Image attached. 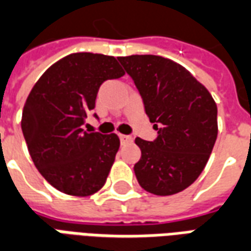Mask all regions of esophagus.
<instances>
[{"label":"esophagus","mask_w":251,"mask_h":251,"mask_svg":"<svg viewBox=\"0 0 251 251\" xmlns=\"http://www.w3.org/2000/svg\"><path fill=\"white\" fill-rule=\"evenodd\" d=\"M120 138H121V142H122V144H130V142L133 141V137L125 136V134H121Z\"/></svg>","instance_id":"1"}]
</instances>
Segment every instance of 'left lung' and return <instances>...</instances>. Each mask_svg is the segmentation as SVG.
<instances>
[{
  "instance_id": "8db88e82",
  "label": "left lung",
  "mask_w": 251,
  "mask_h": 251,
  "mask_svg": "<svg viewBox=\"0 0 251 251\" xmlns=\"http://www.w3.org/2000/svg\"><path fill=\"white\" fill-rule=\"evenodd\" d=\"M141 95L157 137L136 138L141 158L134 174L142 188L168 196L194 183L218 136V109L208 90L184 67L156 55L118 57Z\"/></svg>"
}]
</instances>
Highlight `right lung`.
Listing matches in <instances>:
<instances>
[{"label":"right lung","mask_w":251,"mask_h":251,"mask_svg":"<svg viewBox=\"0 0 251 251\" xmlns=\"http://www.w3.org/2000/svg\"><path fill=\"white\" fill-rule=\"evenodd\" d=\"M124 74L114 56L71 53L50 67L28 95L21 120L26 147L43 177L60 192L88 196L106 183L120 138L83 125L100 84Z\"/></svg>","instance_id":"1"}]
</instances>
